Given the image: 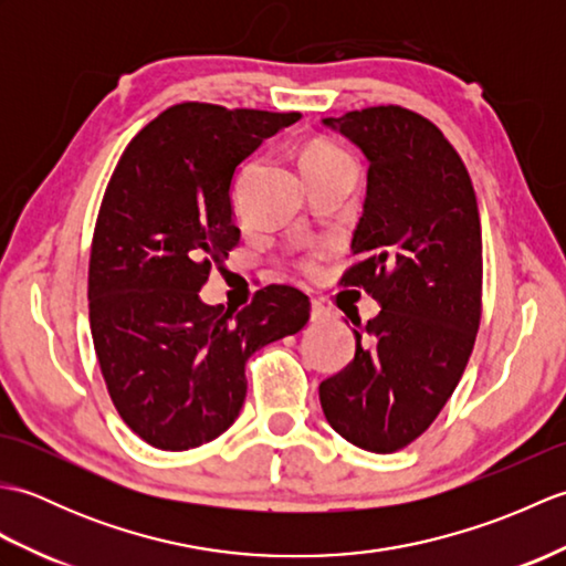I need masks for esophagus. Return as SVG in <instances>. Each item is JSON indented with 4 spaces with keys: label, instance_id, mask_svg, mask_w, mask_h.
<instances>
[{
    "label": "esophagus",
    "instance_id": "1",
    "mask_svg": "<svg viewBox=\"0 0 566 566\" xmlns=\"http://www.w3.org/2000/svg\"><path fill=\"white\" fill-rule=\"evenodd\" d=\"M326 321H331V308H326L321 302H311V323H326Z\"/></svg>",
    "mask_w": 566,
    "mask_h": 566
}]
</instances>
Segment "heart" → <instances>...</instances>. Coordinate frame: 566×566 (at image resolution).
<instances>
[{
	"mask_svg": "<svg viewBox=\"0 0 566 566\" xmlns=\"http://www.w3.org/2000/svg\"><path fill=\"white\" fill-rule=\"evenodd\" d=\"M298 163H302V170H306V167H314V165H321V163H353V155L347 153L343 146H338V143L333 140H311L308 146L302 150V158H298ZM302 270L304 272H316L318 270V258H304L302 260Z\"/></svg>",
	"mask_w": 566,
	"mask_h": 566,
	"instance_id": "1",
	"label": "heart"
}]
</instances>
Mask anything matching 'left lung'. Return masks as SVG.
Masks as SVG:
<instances>
[{
    "label": "left lung",
    "mask_w": 566,
    "mask_h": 566,
    "mask_svg": "<svg viewBox=\"0 0 566 566\" xmlns=\"http://www.w3.org/2000/svg\"><path fill=\"white\" fill-rule=\"evenodd\" d=\"M367 155V199L340 284L381 311L355 323V357L321 381L333 430L389 454L423 436L472 355L482 321V223L467 167L442 130L403 106L323 122Z\"/></svg>",
    "instance_id": "obj_1"
}]
</instances>
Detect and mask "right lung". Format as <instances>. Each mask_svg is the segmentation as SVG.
<instances>
[{"label": "right lung", "instance_id": "obj_1", "mask_svg": "<svg viewBox=\"0 0 566 566\" xmlns=\"http://www.w3.org/2000/svg\"><path fill=\"white\" fill-rule=\"evenodd\" d=\"M298 118L175 104L138 130L106 185L90 252L92 340L118 416L153 448H199L231 428L248 357L311 316L290 284L262 286L238 314L199 298L240 240L235 167Z\"/></svg>", "mask_w": 566, "mask_h": 566}]
</instances>
